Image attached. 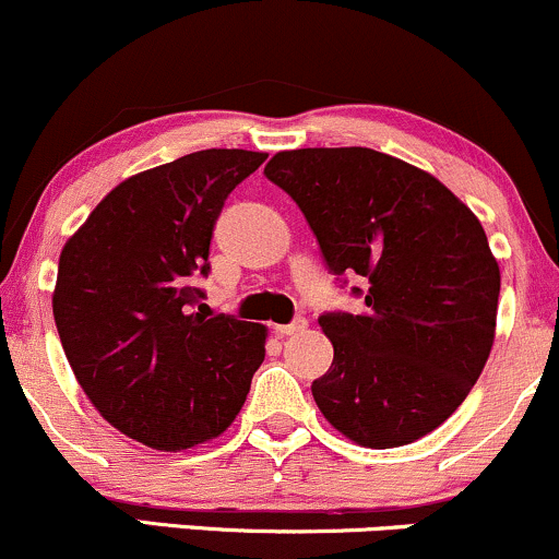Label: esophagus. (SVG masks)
Here are the masks:
<instances>
[{
	"instance_id": "1",
	"label": "esophagus",
	"mask_w": 559,
	"mask_h": 559,
	"mask_svg": "<svg viewBox=\"0 0 559 559\" xmlns=\"http://www.w3.org/2000/svg\"><path fill=\"white\" fill-rule=\"evenodd\" d=\"M308 329V321L305 318H297L294 323H286V326H275V334L278 336H294V334H302Z\"/></svg>"
}]
</instances>
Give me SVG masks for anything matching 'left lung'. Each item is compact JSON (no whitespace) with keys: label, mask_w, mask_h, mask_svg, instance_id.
<instances>
[{"label":"left lung","mask_w":559,"mask_h":559,"mask_svg":"<svg viewBox=\"0 0 559 559\" xmlns=\"http://www.w3.org/2000/svg\"><path fill=\"white\" fill-rule=\"evenodd\" d=\"M265 175L297 201L331 273L366 278L364 312L318 318L334 345L312 382L321 414L364 449L425 438L493 347L501 273L480 219L438 177L371 148L281 151Z\"/></svg>","instance_id":"1"}]
</instances>
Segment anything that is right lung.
<instances>
[{
	"instance_id": "right-lung-1",
	"label": "right lung",
	"mask_w": 559,
	"mask_h": 559,
	"mask_svg": "<svg viewBox=\"0 0 559 559\" xmlns=\"http://www.w3.org/2000/svg\"><path fill=\"white\" fill-rule=\"evenodd\" d=\"M267 153L195 151L119 182L66 241L52 316L97 414L156 451L219 438L265 360L267 329L195 313L214 219Z\"/></svg>"
}]
</instances>
